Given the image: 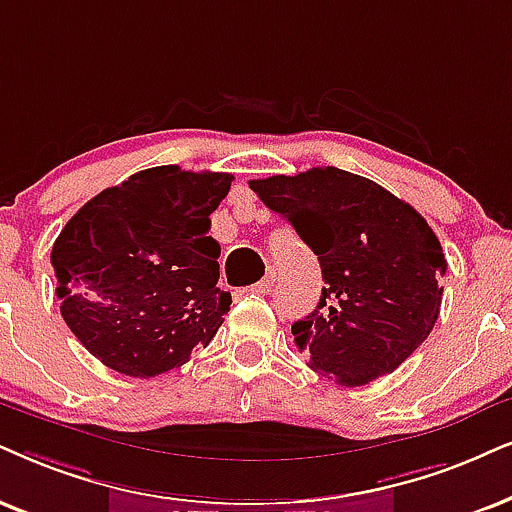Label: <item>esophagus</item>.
Listing matches in <instances>:
<instances>
[{
	"mask_svg": "<svg viewBox=\"0 0 512 512\" xmlns=\"http://www.w3.org/2000/svg\"><path fill=\"white\" fill-rule=\"evenodd\" d=\"M274 283H276V271L271 269V271H267V276H264L260 283H255V286H252V290H255V293H271Z\"/></svg>",
	"mask_w": 512,
	"mask_h": 512,
	"instance_id": "esophagus-1",
	"label": "esophagus"
}]
</instances>
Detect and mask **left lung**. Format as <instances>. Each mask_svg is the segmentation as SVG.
Wrapping results in <instances>:
<instances>
[{
	"label": "left lung",
	"instance_id": "obj_1",
	"mask_svg": "<svg viewBox=\"0 0 512 512\" xmlns=\"http://www.w3.org/2000/svg\"><path fill=\"white\" fill-rule=\"evenodd\" d=\"M250 189L319 257L321 300L293 323L312 368L357 387L404 364L442 307L446 260L428 222L375 181L338 167L252 179Z\"/></svg>",
	"mask_w": 512,
	"mask_h": 512
}]
</instances>
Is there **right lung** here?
Listing matches in <instances>:
<instances>
[{"label": "right lung", "mask_w": 512, "mask_h": 512, "mask_svg": "<svg viewBox=\"0 0 512 512\" xmlns=\"http://www.w3.org/2000/svg\"><path fill=\"white\" fill-rule=\"evenodd\" d=\"M234 177L160 165L101 191L63 226L51 267L61 316L113 371L153 378L208 347L229 312L210 215Z\"/></svg>", "instance_id": "right-lung-1"}]
</instances>
